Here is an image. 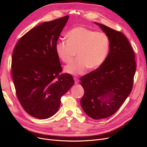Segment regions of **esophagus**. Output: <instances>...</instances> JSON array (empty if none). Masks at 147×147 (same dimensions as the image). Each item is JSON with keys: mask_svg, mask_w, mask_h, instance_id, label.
Segmentation results:
<instances>
[{"mask_svg": "<svg viewBox=\"0 0 147 147\" xmlns=\"http://www.w3.org/2000/svg\"><path fill=\"white\" fill-rule=\"evenodd\" d=\"M74 82L76 84H78L79 82V80L78 78H74Z\"/></svg>", "mask_w": 147, "mask_h": 147, "instance_id": "obj_1", "label": "esophagus"}]
</instances>
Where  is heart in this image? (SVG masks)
<instances>
[{"instance_id":"b5f03b06","label":"heart","mask_w":147,"mask_h":147,"mask_svg":"<svg viewBox=\"0 0 147 147\" xmlns=\"http://www.w3.org/2000/svg\"><path fill=\"white\" fill-rule=\"evenodd\" d=\"M67 41H59L55 45L58 58L64 63H70L77 53L78 59L65 67L67 73L82 74L86 70L101 66L109 49V37L102 32H96L85 27H76L66 34Z\"/></svg>"}]
</instances>
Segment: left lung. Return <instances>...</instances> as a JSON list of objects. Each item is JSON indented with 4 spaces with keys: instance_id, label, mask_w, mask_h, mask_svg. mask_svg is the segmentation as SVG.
Wrapping results in <instances>:
<instances>
[{
    "instance_id": "1",
    "label": "left lung",
    "mask_w": 147,
    "mask_h": 147,
    "mask_svg": "<svg viewBox=\"0 0 147 147\" xmlns=\"http://www.w3.org/2000/svg\"><path fill=\"white\" fill-rule=\"evenodd\" d=\"M109 37L110 51L102 64L80 78L84 93L82 109L95 120L111 116L132 91L136 71L135 53L122 33L95 22Z\"/></svg>"
}]
</instances>
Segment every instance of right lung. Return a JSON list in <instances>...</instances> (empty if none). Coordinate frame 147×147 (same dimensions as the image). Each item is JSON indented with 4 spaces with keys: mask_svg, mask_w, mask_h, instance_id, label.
I'll use <instances>...</instances> for the list:
<instances>
[{
    "mask_svg": "<svg viewBox=\"0 0 147 147\" xmlns=\"http://www.w3.org/2000/svg\"><path fill=\"white\" fill-rule=\"evenodd\" d=\"M69 17L45 22L30 30L17 42L12 57L16 94L24 110L38 119L58 110L61 98L74 83L63 71L55 45Z\"/></svg>",
    "mask_w": 147,
    "mask_h": 147,
    "instance_id": "obj_1",
    "label": "right lung"
}]
</instances>
